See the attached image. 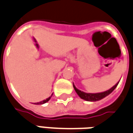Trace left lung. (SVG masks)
Masks as SVG:
<instances>
[{"label": "left lung", "mask_w": 133, "mask_h": 133, "mask_svg": "<svg viewBox=\"0 0 133 133\" xmlns=\"http://www.w3.org/2000/svg\"><path fill=\"white\" fill-rule=\"evenodd\" d=\"M119 82L117 83L115 86H112L111 89H109V90H107V91H104V92L101 93H95V94H92V93H86L83 92V91H81V90H79V89H78L76 88V86H75V85L73 84V88L75 89L76 92L77 93V94L79 96L81 99H84V100H86V101H88V102H96V101H99V100L104 99V97L109 95V94L115 90V88L117 86Z\"/></svg>", "instance_id": "obj_1"}]
</instances>
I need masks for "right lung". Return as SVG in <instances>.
Listing matches in <instances>:
<instances>
[{
	"label": "right lung",
	"mask_w": 133,
	"mask_h": 133,
	"mask_svg": "<svg viewBox=\"0 0 133 133\" xmlns=\"http://www.w3.org/2000/svg\"><path fill=\"white\" fill-rule=\"evenodd\" d=\"M51 96H50V97H49V98H47V99H44V100H43V101H42V102H37V103H35V104H45L46 102H47L48 101H49V100H50V99Z\"/></svg>",
	"instance_id": "right-lung-1"
}]
</instances>
